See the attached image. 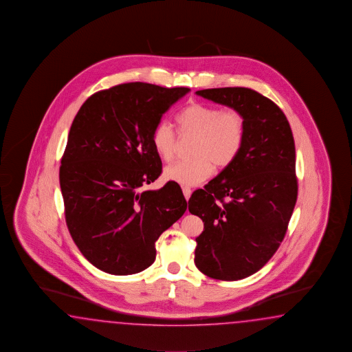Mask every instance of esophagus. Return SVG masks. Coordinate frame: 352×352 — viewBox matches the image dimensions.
<instances>
[{
  "label": "esophagus",
  "mask_w": 352,
  "mask_h": 352,
  "mask_svg": "<svg viewBox=\"0 0 352 352\" xmlns=\"http://www.w3.org/2000/svg\"><path fill=\"white\" fill-rule=\"evenodd\" d=\"M182 189H183V195H184L186 199L188 201V199H189V197L192 195V189L189 187H183Z\"/></svg>",
  "instance_id": "esophagus-1"
}]
</instances>
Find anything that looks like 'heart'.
Returning <instances> with one entry per match:
<instances>
[{
  "label": "heart",
  "mask_w": 352,
  "mask_h": 352,
  "mask_svg": "<svg viewBox=\"0 0 352 352\" xmlns=\"http://www.w3.org/2000/svg\"><path fill=\"white\" fill-rule=\"evenodd\" d=\"M180 136H195L192 148L195 159L178 162L165 168V179L180 186H198L210 178L213 164L219 169L232 164L245 140V120L234 109H221L204 103H190L177 118ZM151 144L163 162H172L178 135L166 121H160L151 133Z\"/></svg>",
  "instance_id": "heart-1"
}]
</instances>
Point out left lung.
I'll use <instances>...</instances> for the list:
<instances>
[{"mask_svg": "<svg viewBox=\"0 0 352 352\" xmlns=\"http://www.w3.org/2000/svg\"><path fill=\"white\" fill-rule=\"evenodd\" d=\"M195 94L245 120V140L234 163L188 201L189 212L204 223L195 239V266L213 279L240 280L265 265L287 232L298 195L294 139L283 111L254 89Z\"/></svg>", "mask_w": 352, "mask_h": 352, "instance_id": "1", "label": "left lung"}]
</instances>
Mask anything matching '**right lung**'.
I'll return each instance as SVG.
<instances>
[{
  "label": "right lung",
  "instance_id": "right-lung-1",
  "mask_svg": "<svg viewBox=\"0 0 352 352\" xmlns=\"http://www.w3.org/2000/svg\"><path fill=\"white\" fill-rule=\"evenodd\" d=\"M190 89L133 82L96 92L73 120L59 169L65 222L83 256L113 275L140 273L183 216L179 184L141 190L162 174L151 133Z\"/></svg>",
  "mask_w": 352,
  "mask_h": 352
}]
</instances>
